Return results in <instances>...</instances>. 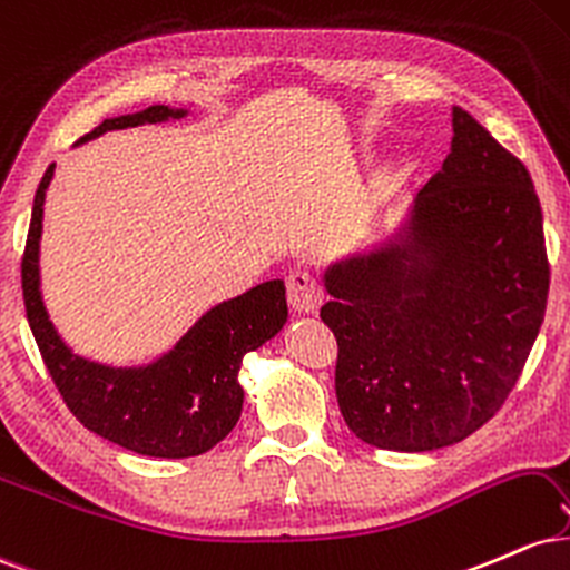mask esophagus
I'll use <instances>...</instances> for the list:
<instances>
[{
	"label": "esophagus",
	"mask_w": 570,
	"mask_h": 570,
	"mask_svg": "<svg viewBox=\"0 0 570 570\" xmlns=\"http://www.w3.org/2000/svg\"><path fill=\"white\" fill-rule=\"evenodd\" d=\"M287 304L298 314H314L323 304V291L309 272L296 269L287 277Z\"/></svg>",
	"instance_id": "esophagus-1"
}]
</instances>
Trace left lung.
<instances>
[{"label":"left lung","instance_id":"1","mask_svg":"<svg viewBox=\"0 0 570 570\" xmlns=\"http://www.w3.org/2000/svg\"><path fill=\"white\" fill-rule=\"evenodd\" d=\"M451 122L403 229L323 274L341 416L384 451H438L497 416L547 309L531 173L472 114L453 106Z\"/></svg>","mask_w":570,"mask_h":570}]
</instances>
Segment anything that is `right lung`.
I'll list each match as a JSON object with an SVG mask.
<instances>
[{
    "mask_svg": "<svg viewBox=\"0 0 570 570\" xmlns=\"http://www.w3.org/2000/svg\"><path fill=\"white\" fill-rule=\"evenodd\" d=\"M186 114L189 109L157 104L144 111L104 119L96 130L79 138L77 146L109 130L159 125L167 119H184ZM52 173L56 165L47 167L33 197L20 274L26 317L63 403L87 430L140 456L189 459L210 451L234 430L243 413V357L277 336L287 323L285 283L269 279L243 296L220 301L176 341L173 350L146 365H106L82 357L52 325L42 298L39 239Z\"/></svg>",
    "mask_w": 570,
    "mask_h": 570,
    "instance_id": "obj_1",
    "label": "right lung"
}]
</instances>
